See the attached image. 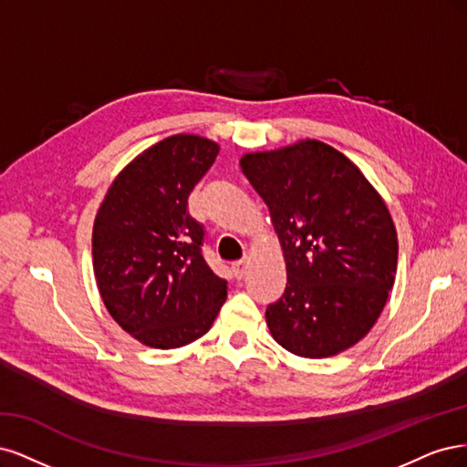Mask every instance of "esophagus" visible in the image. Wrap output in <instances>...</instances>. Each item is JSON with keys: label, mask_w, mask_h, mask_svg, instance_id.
Instances as JSON below:
<instances>
[{"label": "esophagus", "mask_w": 467, "mask_h": 467, "mask_svg": "<svg viewBox=\"0 0 467 467\" xmlns=\"http://www.w3.org/2000/svg\"><path fill=\"white\" fill-rule=\"evenodd\" d=\"M248 258H244V260H240V262H236V264H233V272H234V275L238 277V279H243L244 277V274H246V269H248Z\"/></svg>", "instance_id": "34e87169"}]
</instances>
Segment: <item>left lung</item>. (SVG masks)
I'll list each match as a JSON object with an SVG mask.
<instances>
[{
  "mask_svg": "<svg viewBox=\"0 0 467 467\" xmlns=\"http://www.w3.org/2000/svg\"><path fill=\"white\" fill-rule=\"evenodd\" d=\"M269 207L287 287L265 310L287 351L324 358L363 339L394 287L398 234L380 193L337 149L306 140L240 159Z\"/></svg>",
  "mask_w": 467,
  "mask_h": 467,
  "instance_id": "obj_1",
  "label": "left lung"
}]
</instances>
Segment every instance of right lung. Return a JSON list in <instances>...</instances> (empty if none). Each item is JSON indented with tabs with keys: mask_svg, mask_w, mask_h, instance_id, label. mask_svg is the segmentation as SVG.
<instances>
[{
	"mask_svg": "<svg viewBox=\"0 0 467 467\" xmlns=\"http://www.w3.org/2000/svg\"><path fill=\"white\" fill-rule=\"evenodd\" d=\"M219 145L178 133L145 149L116 176L93 227V269L102 303L122 329L155 349L202 337L227 298L202 254L205 231L188 195Z\"/></svg>",
	"mask_w": 467,
	"mask_h": 467,
	"instance_id": "right-lung-1",
	"label": "right lung"
}]
</instances>
